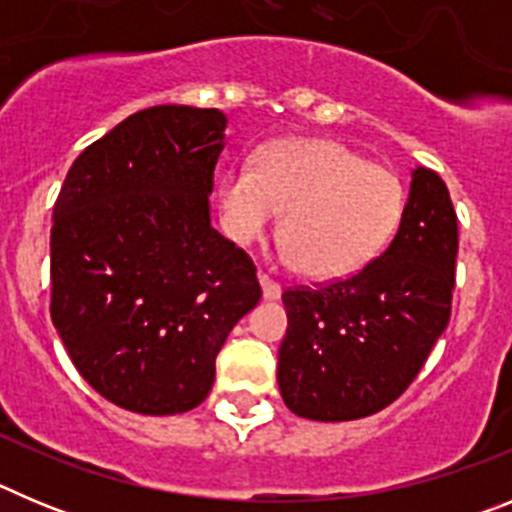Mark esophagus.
Here are the masks:
<instances>
[{
    "label": "esophagus",
    "mask_w": 512,
    "mask_h": 512,
    "mask_svg": "<svg viewBox=\"0 0 512 512\" xmlns=\"http://www.w3.org/2000/svg\"><path fill=\"white\" fill-rule=\"evenodd\" d=\"M259 282H261V292H264V300L266 302H274L282 297V287L277 282H271L266 274H259Z\"/></svg>",
    "instance_id": "1"
}]
</instances>
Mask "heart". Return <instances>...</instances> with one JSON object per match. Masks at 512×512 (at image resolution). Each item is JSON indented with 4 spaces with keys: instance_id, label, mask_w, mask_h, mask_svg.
Masks as SVG:
<instances>
[{
    "instance_id": "1",
    "label": "heart",
    "mask_w": 512,
    "mask_h": 512,
    "mask_svg": "<svg viewBox=\"0 0 512 512\" xmlns=\"http://www.w3.org/2000/svg\"><path fill=\"white\" fill-rule=\"evenodd\" d=\"M220 217L235 243L259 241L282 220V243L310 277H346L372 261L400 223L405 194L392 169L336 140L292 138L238 164L217 187Z\"/></svg>"
}]
</instances>
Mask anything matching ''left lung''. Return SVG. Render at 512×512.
<instances>
[{"label":"left lung","mask_w":512,"mask_h":512,"mask_svg":"<svg viewBox=\"0 0 512 512\" xmlns=\"http://www.w3.org/2000/svg\"><path fill=\"white\" fill-rule=\"evenodd\" d=\"M459 251L456 212L436 171L418 166L400 228L359 274L320 289H287L279 346L282 400L320 423L366 418L418 377L451 315Z\"/></svg>","instance_id":"1"}]
</instances>
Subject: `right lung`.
<instances>
[{
    "instance_id": "right-lung-1",
    "label": "right lung",
    "mask_w": 512,
    "mask_h": 512,
    "mask_svg": "<svg viewBox=\"0 0 512 512\" xmlns=\"http://www.w3.org/2000/svg\"><path fill=\"white\" fill-rule=\"evenodd\" d=\"M228 115L156 104L74 161L53 207L51 318L79 374L140 415L197 408L259 305L251 259L212 228Z\"/></svg>"
}]
</instances>
